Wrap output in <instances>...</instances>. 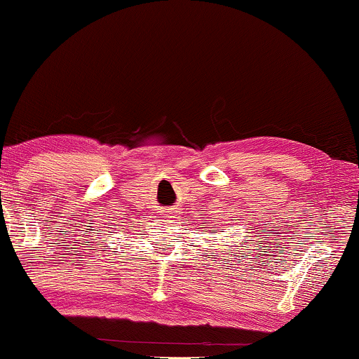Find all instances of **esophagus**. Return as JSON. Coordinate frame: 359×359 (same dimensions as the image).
Returning <instances> with one entry per match:
<instances>
[{
	"label": "esophagus",
	"mask_w": 359,
	"mask_h": 359,
	"mask_svg": "<svg viewBox=\"0 0 359 359\" xmlns=\"http://www.w3.org/2000/svg\"><path fill=\"white\" fill-rule=\"evenodd\" d=\"M168 213H169V217H176L180 213V210H178V208H171V210H169Z\"/></svg>",
	"instance_id": "34e87169"
}]
</instances>
